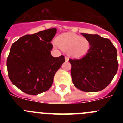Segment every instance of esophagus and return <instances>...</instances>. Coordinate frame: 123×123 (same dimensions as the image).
<instances>
[{"mask_svg": "<svg viewBox=\"0 0 123 123\" xmlns=\"http://www.w3.org/2000/svg\"><path fill=\"white\" fill-rule=\"evenodd\" d=\"M68 60H69V58H68V56H65V61H66V62H68Z\"/></svg>", "mask_w": 123, "mask_h": 123, "instance_id": "obj_1", "label": "esophagus"}]
</instances>
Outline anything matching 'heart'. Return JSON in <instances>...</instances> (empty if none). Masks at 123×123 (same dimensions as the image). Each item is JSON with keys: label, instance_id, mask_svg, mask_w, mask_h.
<instances>
[{"label": "heart", "instance_id": "b5f03b06", "mask_svg": "<svg viewBox=\"0 0 123 123\" xmlns=\"http://www.w3.org/2000/svg\"><path fill=\"white\" fill-rule=\"evenodd\" d=\"M56 44L62 49L68 50L70 55L76 57L86 54L91 47L89 40L73 33L60 36L57 38Z\"/></svg>", "mask_w": 123, "mask_h": 123}]
</instances>
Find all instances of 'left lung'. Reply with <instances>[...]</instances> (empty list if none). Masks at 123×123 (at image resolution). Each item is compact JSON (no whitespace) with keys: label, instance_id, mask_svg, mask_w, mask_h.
Here are the masks:
<instances>
[{"label":"left lung","instance_id":"8db88e82","mask_svg":"<svg viewBox=\"0 0 123 123\" xmlns=\"http://www.w3.org/2000/svg\"><path fill=\"white\" fill-rule=\"evenodd\" d=\"M82 36L89 40L91 47L82 58H69L73 83L84 92L102 91L118 71L117 49L108 39L99 35L83 33Z\"/></svg>","mask_w":123,"mask_h":123}]
</instances>
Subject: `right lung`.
<instances>
[{
    "instance_id": "add662e5",
    "label": "right lung",
    "mask_w": 123,
    "mask_h": 123,
    "mask_svg": "<svg viewBox=\"0 0 123 123\" xmlns=\"http://www.w3.org/2000/svg\"><path fill=\"white\" fill-rule=\"evenodd\" d=\"M56 28L23 36L12 44L6 66L11 82L29 95H37L48 91L54 77L65 62L63 55L54 57L50 43Z\"/></svg>"
}]
</instances>
